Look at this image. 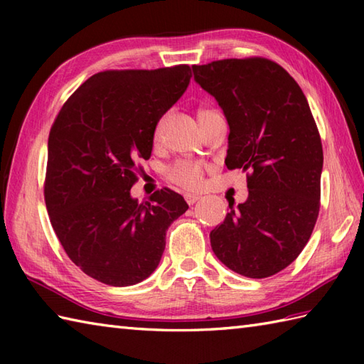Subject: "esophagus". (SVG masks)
Instances as JSON below:
<instances>
[{"label":"esophagus","instance_id":"34e87169","mask_svg":"<svg viewBox=\"0 0 364 364\" xmlns=\"http://www.w3.org/2000/svg\"><path fill=\"white\" fill-rule=\"evenodd\" d=\"M184 198H186L188 205H194L196 202H198V200H200V197L194 196V194H186V196H184Z\"/></svg>","mask_w":364,"mask_h":364}]
</instances>
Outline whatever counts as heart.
<instances>
[{
    "label": "heart",
    "instance_id": "obj_1",
    "mask_svg": "<svg viewBox=\"0 0 364 364\" xmlns=\"http://www.w3.org/2000/svg\"><path fill=\"white\" fill-rule=\"evenodd\" d=\"M215 111L213 109H198L197 112V117L198 122H202L208 115L214 114ZM162 123H164V119H161L156 131H154V136H159L161 133V128H162ZM167 178L172 183H175L176 186H180L183 189H188V191H196L198 188H202L203 184V166L198 164L196 161H178L175 162L173 166H170L167 170Z\"/></svg>",
    "mask_w": 364,
    "mask_h": 364
}]
</instances>
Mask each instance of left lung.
I'll return each mask as SVG.
<instances>
[{"instance_id": "left-lung-1", "label": "left lung", "mask_w": 364, "mask_h": 364, "mask_svg": "<svg viewBox=\"0 0 364 364\" xmlns=\"http://www.w3.org/2000/svg\"><path fill=\"white\" fill-rule=\"evenodd\" d=\"M192 72L227 117V167L249 172V197L228 203L210 235L213 252L236 274L270 277L299 257L319 215L323 153L310 105L296 80L264 58L214 60Z\"/></svg>"}]
</instances>
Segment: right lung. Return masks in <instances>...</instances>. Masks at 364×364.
Returning a JSON list of instances; mask_svg holds the SVG:
<instances>
[{
    "label": "right lung",
    "mask_w": 364,
    "mask_h": 364,
    "mask_svg": "<svg viewBox=\"0 0 364 364\" xmlns=\"http://www.w3.org/2000/svg\"><path fill=\"white\" fill-rule=\"evenodd\" d=\"M189 65L106 70L67 100L48 137L45 205L60 245L84 274L109 286L141 283L158 267L166 231L188 211L172 189L131 197L159 119L188 89Z\"/></svg>",
    "instance_id": "add662e5"
}]
</instances>
